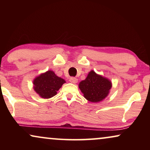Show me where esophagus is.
Returning <instances> with one entry per match:
<instances>
[{"instance_id": "34e87169", "label": "esophagus", "mask_w": 150, "mask_h": 150, "mask_svg": "<svg viewBox=\"0 0 150 150\" xmlns=\"http://www.w3.org/2000/svg\"><path fill=\"white\" fill-rule=\"evenodd\" d=\"M69 82L71 83H76L78 82V79L75 77H71L70 79H69Z\"/></svg>"}]
</instances>
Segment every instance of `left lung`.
<instances>
[{"mask_svg": "<svg viewBox=\"0 0 150 150\" xmlns=\"http://www.w3.org/2000/svg\"><path fill=\"white\" fill-rule=\"evenodd\" d=\"M79 87L84 97L88 101L99 102L109 93L112 84L111 81L108 79L98 75L91 70L88 74L85 80L79 83Z\"/></svg>", "mask_w": 150, "mask_h": 150, "instance_id": "8db88e82", "label": "left lung"}]
</instances>
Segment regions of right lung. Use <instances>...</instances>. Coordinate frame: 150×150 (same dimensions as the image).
<instances>
[{
	"label": "right lung",
	"instance_id": "obj_1",
	"mask_svg": "<svg viewBox=\"0 0 150 150\" xmlns=\"http://www.w3.org/2000/svg\"><path fill=\"white\" fill-rule=\"evenodd\" d=\"M65 83L64 79L57 76L53 71L49 70L34 79L33 89L41 98L48 99L56 95Z\"/></svg>",
	"mask_w": 150,
	"mask_h": 150
}]
</instances>
